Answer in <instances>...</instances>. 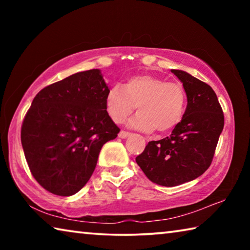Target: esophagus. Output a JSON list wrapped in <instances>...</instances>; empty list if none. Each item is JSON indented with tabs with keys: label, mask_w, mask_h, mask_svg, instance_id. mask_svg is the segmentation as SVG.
Masks as SVG:
<instances>
[{
	"label": "esophagus",
	"mask_w": 250,
	"mask_h": 250,
	"mask_svg": "<svg viewBox=\"0 0 250 250\" xmlns=\"http://www.w3.org/2000/svg\"><path fill=\"white\" fill-rule=\"evenodd\" d=\"M130 132H125V131H120L119 132V138L121 139H126L128 137H130Z\"/></svg>",
	"instance_id": "obj_1"
}]
</instances>
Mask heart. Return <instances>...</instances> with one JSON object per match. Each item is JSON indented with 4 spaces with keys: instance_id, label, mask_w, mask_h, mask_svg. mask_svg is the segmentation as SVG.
Segmentation results:
<instances>
[{
    "instance_id": "1",
    "label": "heart",
    "mask_w": 250,
    "mask_h": 250,
    "mask_svg": "<svg viewBox=\"0 0 250 250\" xmlns=\"http://www.w3.org/2000/svg\"><path fill=\"white\" fill-rule=\"evenodd\" d=\"M137 107L139 113L129 122L130 126L152 132H167L180 124L186 107V94L179 83L151 75L129 78L124 86H113L105 96L109 117L122 124Z\"/></svg>"
}]
</instances>
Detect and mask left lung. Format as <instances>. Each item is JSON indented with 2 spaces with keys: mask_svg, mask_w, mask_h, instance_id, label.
Masks as SVG:
<instances>
[{
  "mask_svg": "<svg viewBox=\"0 0 250 250\" xmlns=\"http://www.w3.org/2000/svg\"><path fill=\"white\" fill-rule=\"evenodd\" d=\"M171 71L188 98L184 116L170 137L150 141L135 158L147 179L168 188L195 180L209 167L224 128L223 110L211 87L184 70Z\"/></svg>",
  "mask_w": 250,
  "mask_h": 250,
  "instance_id": "left-lung-1",
  "label": "left lung"
}]
</instances>
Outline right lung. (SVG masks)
<instances>
[{"label":"right lung","mask_w":250,"mask_h":250,"mask_svg":"<svg viewBox=\"0 0 250 250\" xmlns=\"http://www.w3.org/2000/svg\"><path fill=\"white\" fill-rule=\"evenodd\" d=\"M109 91L100 69L49 84L34 98L21 141L29 170L48 192L74 195L95 171L100 150L120 129L109 117Z\"/></svg>","instance_id":"1"}]
</instances>
